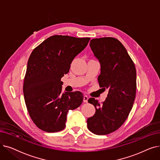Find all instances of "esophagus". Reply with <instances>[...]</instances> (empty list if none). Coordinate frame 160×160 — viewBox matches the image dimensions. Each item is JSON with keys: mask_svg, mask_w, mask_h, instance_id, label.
I'll return each mask as SVG.
<instances>
[{"mask_svg": "<svg viewBox=\"0 0 160 160\" xmlns=\"http://www.w3.org/2000/svg\"><path fill=\"white\" fill-rule=\"evenodd\" d=\"M88 97L87 95L83 96V102H88Z\"/></svg>", "mask_w": 160, "mask_h": 160, "instance_id": "1", "label": "esophagus"}]
</instances>
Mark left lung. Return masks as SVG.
<instances>
[{"label": "left lung", "mask_w": 160, "mask_h": 160, "mask_svg": "<svg viewBox=\"0 0 160 160\" xmlns=\"http://www.w3.org/2000/svg\"><path fill=\"white\" fill-rule=\"evenodd\" d=\"M89 46L100 64L99 86L107 89L108 94L101 104L94 98H89L96 112L88 119V128L97 135H106L120 128L132 110L136 93V69L118 39H93Z\"/></svg>", "instance_id": "obj_1"}]
</instances>
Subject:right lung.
I'll use <instances>...</instances> for the list:
<instances>
[{
    "label": "right lung",
    "mask_w": 160,
    "mask_h": 160,
    "mask_svg": "<svg viewBox=\"0 0 160 160\" xmlns=\"http://www.w3.org/2000/svg\"><path fill=\"white\" fill-rule=\"evenodd\" d=\"M89 40V38L55 35L42 42L31 53L23 94L28 113L39 129L47 132L63 130L69 110L82 103L81 92L62 93L61 78L69 72L73 59Z\"/></svg>",
    "instance_id": "add662e5"
}]
</instances>
